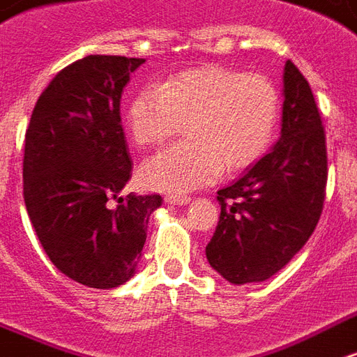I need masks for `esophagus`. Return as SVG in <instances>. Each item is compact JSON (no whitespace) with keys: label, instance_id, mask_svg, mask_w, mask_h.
Instances as JSON below:
<instances>
[{"label":"esophagus","instance_id":"1","mask_svg":"<svg viewBox=\"0 0 357 357\" xmlns=\"http://www.w3.org/2000/svg\"><path fill=\"white\" fill-rule=\"evenodd\" d=\"M165 200L168 204L174 206H185L191 202V197H187V195H166Z\"/></svg>","mask_w":357,"mask_h":357}]
</instances>
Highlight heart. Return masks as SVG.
Masks as SVG:
<instances>
[{"label":"heart","mask_w":357,"mask_h":357,"mask_svg":"<svg viewBox=\"0 0 357 357\" xmlns=\"http://www.w3.org/2000/svg\"><path fill=\"white\" fill-rule=\"evenodd\" d=\"M278 115V91L268 79L204 66L138 92L126 105L125 125L139 149L168 144L183 125L185 144L139 168L145 187L183 192L210 183L221 170L255 165L273 144Z\"/></svg>","instance_id":"1"}]
</instances>
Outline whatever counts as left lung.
I'll list each match as a JSON object with an SVG mask.
<instances>
[{"label": "left lung", "instance_id": "obj_1", "mask_svg": "<svg viewBox=\"0 0 357 357\" xmlns=\"http://www.w3.org/2000/svg\"><path fill=\"white\" fill-rule=\"evenodd\" d=\"M326 134L310 84L291 60L284 68L282 132L271 151L225 189L206 259L231 284L265 282L306 244L321 215Z\"/></svg>", "mask_w": 357, "mask_h": 357}]
</instances>
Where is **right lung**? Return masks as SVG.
Instances as JSON below:
<instances>
[{
    "mask_svg": "<svg viewBox=\"0 0 357 357\" xmlns=\"http://www.w3.org/2000/svg\"><path fill=\"white\" fill-rule=\"evenodd\" d=\"M144 58L84 56L56 73L31 113L24 202L52 265L112 289L136 273L158 195L119 197L132 178L121 94Z\"/></svg>",
    "mask_w": 357,
    "mask_h": 357,
    "instance_id": "1",
    "label": "right lung"
}]
</instances>
